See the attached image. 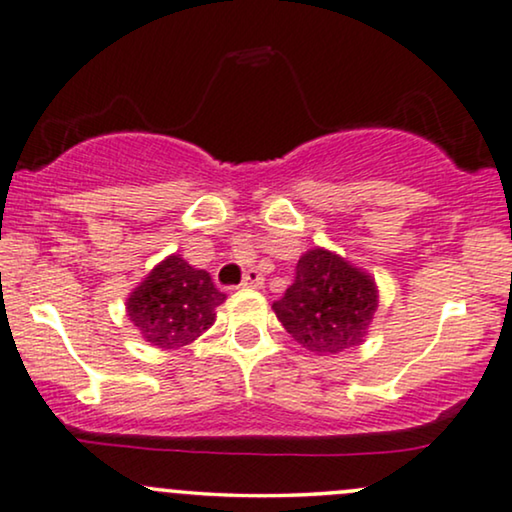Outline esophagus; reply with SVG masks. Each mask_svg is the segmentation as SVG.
<instances>
[{
    "label": "esophagus",
    "mask_w": 512,
    "mask_h": 512,
    "mask_svg": "<svg viewBox=\"0 0 512 512\" xmlns=\"http://www.w3.org/2000/svg\"><path fill=\"white\" fill-rule=\"evenodd\" d=\"M241 286L243 288H262L264 286V278H262V274L257 269H248V271H245Z\"/></svg>",
    "instance_id": "1"
}]
</instances>
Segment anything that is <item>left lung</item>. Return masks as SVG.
<instances>
[{
    "label": "left lung",
    "instance_id": "8db88e82",
    "mask_svg": "<svg viewBox=\"0 0 512 512\" xmlns=\"http://www.w3.org/2000/svg\"><path fill=\"white\" fill-rule=\"evenodd\" d=\"M271 309L304 349L333 357L364 345L378 312V286L338 252L312 248L297 262L293 286Z\"/></svg>",
    "mask_w": 512,
    "mask_h": 512
}]
</instances>
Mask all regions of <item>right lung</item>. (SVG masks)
I'll return each mask as SVG.
<instances>
[{"mask_svg": "<svg viewBox=\"0 0 512 512\" xmlns=\"http://www.w3.org/2000/svg\"><path fill=\"white\" fill-rule=\"evenodd\" d=\"M226 300L205 269H193L184 257L167 255L148 271L125 302L129 321L141 338L160 349H179L198 340L217 319Z\"/></svg>", "mask_w": 512, "mask_h": 512, "instance_id": "obj_1", "label": "right lung"}]
</instances>
